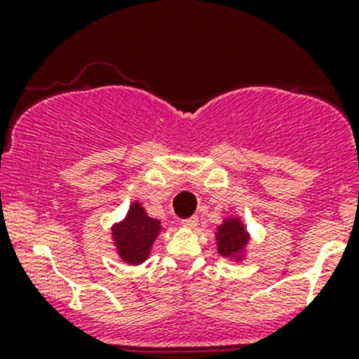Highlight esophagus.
Listing matches in <instances>:
<instances>
[{
	"label": "esophagus",
	"mask_w": 359,
	"mask_h": 359,
	"mask_svg": "<svg viewBox=\"0 0 359 359\" xmlns=\"http://www.w3.org/2000/svg\"><path fill=\"white\" fill-rule=\"evenodd\" d=\"M182 226L184 227H191V229H193V227L198 226V217H189V219H184Z\"/></svg>",
	"instance_id": "34e87169"
}]
</instances>
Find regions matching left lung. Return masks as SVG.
I'll use <instances>...</instances> for the list:
<instances>
[{"label":"left lung","instance_id":"1","mask_svg":"<svg viewBox=\"0 0 359 359\" xmlns=\"http://www.w3.org/2000/svg\"><path fill=\"white\" fill-rule=\"evenodd\" d=\"M217 240H219V253L233 255V253H236L238 250L247 243L248 238L245 234V229L240 224V220L231 219L219 227Z\"/></svg>","mask_w":359,"mask_h":359}]
</instances>
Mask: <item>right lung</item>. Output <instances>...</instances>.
<instances>
[{"label": "right lung", "instance_id": "obj_1", "mask_svg": "<svg viewBox=\"0 0 359 359\" xmlns=\"http://www.w3.org/2000/svg\"><path fill=\"white\" fill-rule=\"evenodd\" d=\"M159 222L146 215L139 203L132 205L128 215L112 229L119 255L128 264H140L147 259L158 236Z\"/></svg>", "mask_w": 359, "mask_h": 359}]
</instances>
